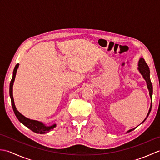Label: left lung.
Returning <instances> with one entry per match:
<instances>
[{
  "label": "left lung",
  "instance_id": "1",
  "mask_svg": "<svg viewBox=\"0 0 160 160\" xmlns=\"http://www.w3.org/2000/svg\"><path fill=\"white\" fill-rule=\"evenodd\" d=\"M138 70L140 71V73L142 75V76H143L144 79L146 80V82H147V88L149 91V95H150V97L152 99V83H151V81L150 79V69H149V67L148 66V64H147V62H145L144 59L143 58H141L139 60V62H138ZM151 108H152V102L151 104V107L150 108H149V111H148V113L147 115V118L144 119V120L142 122V123H143V122L147 120V118H148L149 113H150V112L151 111ZM141 123V124H142ZM135 128H132L131 129V130H129L127 131V132H131V131H133Z\"/></svg>",
  "mask_w": 160,
  "mask_h": 160
}]
</instances>
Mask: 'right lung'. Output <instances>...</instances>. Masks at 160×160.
<instances>
[{
  "instance_id": "right-lung-1",
  "label": "right lung",
  "mask_w": 160,
  "mask_h": 160,
  "mask_svg": "<svg viewBox=\"0 0 160 160\" xmlns=\"http://www.w3.org/2000/svg\"><path fill=\"white\" fill-rule=\"evenodd\" d=\"M18 66H19V64H17L14 67V69H13V76H12L11 82H10V85H9V96H10V98H11L12 106L13 108V112H14V113L16 115V118H18V120L21 122L22 124L25 125V127L29 128L30 130L36 132V133H40V134L47 133V132H49L51 130H52L54 127H56V124H53L52 126H50V127H47V126H45L41 122L30 120V119L25 117L24 115H22L21 113H20V112L18 111V110L16 109V108L15 107L14 101H13V93H12L13 84V82H14L16 71H17V69H18Z\"/></svg>"
}]
</instances>
